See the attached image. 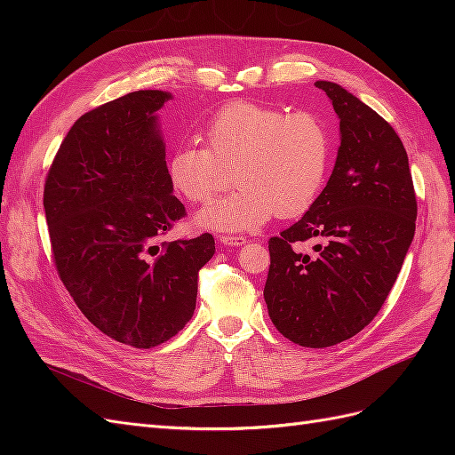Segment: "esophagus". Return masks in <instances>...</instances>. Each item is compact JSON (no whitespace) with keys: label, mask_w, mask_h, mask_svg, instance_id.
Segmentation results:
<instances>
[{"label":"esophagus","mask_w":455,"mask_h":455,"mask_svg":"<svg viewBox=\"0 0 455 455\" xmlns=\"http://www.w3.org/2000/svg\"><path fill=\"white\" fill-rule=\"evenodd\" d=\"M218 241H220V244H224V246H243L246 243V237H243V235H220Z\"/></svg>","instance_id":"esophagus-1"}]
</instances>
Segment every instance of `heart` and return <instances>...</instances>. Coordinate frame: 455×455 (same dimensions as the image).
Listing matches in <instances>:
<instances>
[{
	"mask_svg": "<svg viewBox=\"0 0 455 455\" xmlns=\"http://www.w3.org/2000/svg\"><path fill=\"white\" fill-rule=\"evenodd\" d=\"M204 146L180 144L169 157L172 188L189 203H209L228 184L235 191L206 206L196 224L212 231H249L275 214L309 211L324 186L330 134L309 112L286 116L254 102H231L206 121Z\"/></svg>",
	"mask_w": 455,
	"mask_h": 455,
	"instance_id": "heart-1",
	"label": "heart"
}]
</instances>
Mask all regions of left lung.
Instances as JSON below:
<instances>
[{
  "instance_id": "obj_1",
  "label": "left lung",
  "mask_w": 455,
  "mask_h": 455,
  "mask_svg": "<svg viewBox=\"0 0 455 455\" xmlns=\"http://www.w3.org/2000/svg\"><path fill=\"white\" fill-rule=\"evenodd\" d=\"M339 117V149L323 194L269 239L264 288L275 328L301 347H330L371 323L414 239L418 203L395 129L355 94L316 81ZM319 238L313 257L297 244Z\"/></svg>"
}]
</instances>
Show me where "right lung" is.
Returning <instances> with one entry per match:
<instances>
[{"mask_svg": "<svg viewBox=\"0 0 455 455\" xmlns=\"http://www.w3.org/2000/svg\"><path fill=\"white\" fill-rule=\"evenodd\" d=\"M164 91H136L81 116L45 180L59 277L87 319L116 341L161 346L196 311L214 237L159 243L186 206L172 196L157 109Z\"/></svg>", "mask_w": 455, "mask_h": 455, "instance_id": "obj_1", "label": "right lung"}]
</instances>
